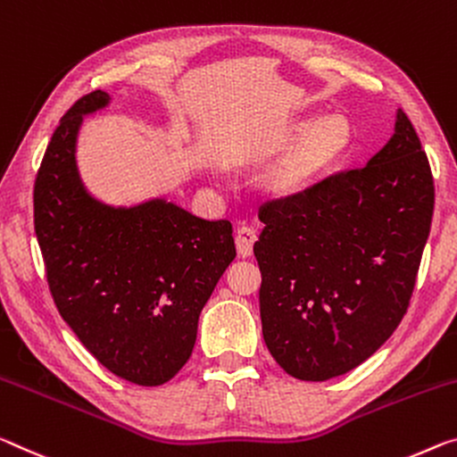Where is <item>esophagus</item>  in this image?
Listing matches in <instances>:
<instances>
[{"instance_id":"1","label":"esophagus","mask_w":457,"mask_h":457,"mask_svg":"<svg viewBox=\"0 0 457 457\" xmlns=\"http://www.w3.org/2000/svg\"><path fill=\"white\" fill-rule=\"evenodd\" d=\"M254 242H256V229L252 226H240L236 231V245H237V252H240V256H250L252 254V248H254Z\"/></svg>"}]
</instances>
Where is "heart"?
Segmentation results:
<instances>
[{"label":"heart","instance_id":"b5f03b06","mask_svg":"<svg viewBox=\"0 0 457 457\" xmlns=\"http://www.w3.org/2000/svg\"><path fill=\"white\" fill-rule=\"evenodd\" d=\"M296 134L305 136L268 175V185L274 193L293 195L303 191L342 161L350 148V126L342 118L321 120L315 126L303 121L296 126Z\"/></svg>","mask_w":457,"mask_h":457}]
</instances>
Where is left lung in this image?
I'll return each instance as SVG.
<instances>
[{
	"label": "left lung",
	"instance_id": "obj_1",
	"mask_svg": "<svg viewBox=\"0 0 457 457\" xmlns=\"http://www.w3.org/2000/svg\"><path fill=\"white\" fill-rule=\"evenodd\" d=\"M433 205L431 166L403 110L395 136L366 166L260 205V320L282 370L329 380L393 336L409 309Z\"/></svg>",
	"mask_w": 457,
	"mask_h": 457
}]
</instances>
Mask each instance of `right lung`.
<instances>
[{
    "instance_id": "right-lung-1",
    "label": "right lung",
    "mask_w": 457,
    "mask_h": 457,
    "mask_svg": "<svg viewBox=\"0 0 457 457\" xmlns=\"http://www.w3.org/2000/svg\"><path fill=\"white\" fill-rule=\"evenodd\" d=\"M107 101L93 91L62 115L36 172L34 229L50 295L81 344L120 378L161 386L191 358L201 309L236 245L228 220L162 199L110 207L83 189L77 132Z\"/></svg>"
}]
</instances>
